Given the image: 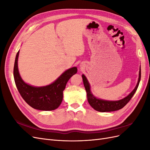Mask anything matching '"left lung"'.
<instances>
[{
  "mask_svg": "<svg viewBox=\"0 0 150 150\" xmlns=\"http://www.w3.org/2000/svg\"><path fill=\"white\" fill-rule=\"evenodd\" d=\"M83 80L84 86L85 87V89L87 93V98L89 104L92 108H93L95 110H96L99 112H110V111H115L121 110V108H123L126 104L128 103L130 99L132 98L134 94L137 91L138 87L139 84V81L141 79V67L139 69V79L137 86H136L134 90L131 92L128 96L123 98L122 99L119 101H104L101 100V99H97L95 98L92 94L91 92L90 91V86L88 83V81L86 79V76L83 74Z\"/></svg>",
  "mask_w": 150,
  "mask_h": 150,
  "instance_id": "1",
  "label": "left lung"
}]
</instances>
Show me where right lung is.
<instances>
[{"instance_id": "add662e5", "label": "right lung", "mask_w": 150, "mask_h": 150, "mask_svg": "<svg viewBox=\"0 0 150 150\" xmlns=\"http://www.w3.org/2000/svg\"><path fill=\"white\" fill-rule=\"evenodd\" d=\"M19 51L17 53L13 67V77L16 87L22 98L30 106L41 111H51L61 104L67 81L78 69L76 67L66 71L51 84L44 87H34L25 83L21 79L18 71L17 61Z\"/></svg>"}]
</instances>
